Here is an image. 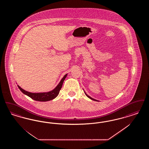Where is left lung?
I'll list each match as a JSON object with an SVG mask.
<instances>
[{
    "mask_svg": "<svg viewBox=\"0 0 149 149\" xmlns=\"http://www.w3.org/2000/svg\"><path fill=\"white\" fill-rule=\"evenodd\" d=\"M84 93H85V95H86V96H87V97H88V98H90V99H92V100H95V101H97V102H99V101H98V100H96V99H93V98H92V97H90V96H89V95H88V94H86V93H85V92H84Z\"/></svg>",
    "mask_w": 149,
    "mask_h": 149,
    "instance_id": "8db88e82",
    "label": "left lung"
}]
</instances>
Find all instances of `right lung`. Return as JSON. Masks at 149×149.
Masks as SVG:
<instances>
[{
  "instance_id": "1",
  "label": "right lung",
  "mask_w": 149,
  "mask_h": 149,
  "mask_svg": "<svg viewBox=\"0 0 149 149\" xmlns=\"http://www.w3.org/2000/svg\"><path fill=\"white\" fill-rule=\"evenodd\" d=\"M68 74H65L64 77L62 78L58 84L54 89L53 90L51 91L48 92L43 93H31L27 92L24 89H23L19 85H18V87L20 89V91L25 95L29 96V97L31 98L32 99L36 100V101H40V102H46L49 101L51 100L55 99L57 96L58 95L60 89L62 88V86L63 84L64 80L65 79L66 77H67Z\"/></svg>"
}]
</instances>
